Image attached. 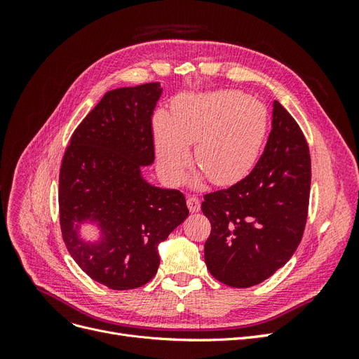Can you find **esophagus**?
<instances>
[{
  "mask_svg": "<svg viewBox=\"0 0 359 359\" xmlns=\"http://www.w3.org/2000/svg\"><path fill=\"white\" fill-rule=\"evenodd\" d=\"M187 206H189L190 212H198L201 210V201L198 198H194V196H189L187 198Z\"/></svg>",
  "mask_w": 359,
  "mask_h": 359,
  "instance_id": "34e87169",
  "label": "esophagus"
}]
</instances>
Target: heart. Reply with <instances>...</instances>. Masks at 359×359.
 <instances>
[{
  "instance_id": "heart-1",
  "label": "heart",
  "mask_w": 359,
  "mask_h": 359,
  "mask_svg": "<svg viewBox=\"0 0 359 359\" xmlns=\"http://www.w3.org/2000/svg\"><path fill=\"white\" fill-rule=\"evenodd\" d=\"M268 128L265 107L238 91L184 95L173 102L172 116L154 118L160 169L170 182L186 180L194 160L212 182L226 186L252 170Z\"/></svg>"
}]
</instances>
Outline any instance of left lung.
Returning <instances> with one entry per match:
<instances>
[{
	"label": "left lung",
	"instance_id": "obj_1",
	"mask_svg": "<svg viewBox=\"0 0 359 359\" xmlns=\"http://www.w3.org/2000/svg\"><path fill=\"white\" fill-rule=\"evenodd\" d=\"M311 161L307 140L292 115L273 103V128L264 154L245 178L203 196L211 223L205 264L231 287L262 283L301 243L307 222Z\"/></svg>",
	"mask_w": 359,
	"mask_h": 359
}]
</instances>
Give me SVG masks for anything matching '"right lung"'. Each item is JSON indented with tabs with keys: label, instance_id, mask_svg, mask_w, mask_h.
<instances>
[{
	"label": "right lung",
	"instance_id": "add662e5",
	"mask_svg": "<svg viewBox=\"0 0 359 359\" xmlns=\"http://www.w3.org/2000/svg\"><path fill=\"white\" fill-rule=\"evenodd\" d=\"M158 82L107 91L72 135L60 169V224L70 256L97 283L114 290L147 285L160 265L158 244L187 219L180 190L151 186V127ZM83 222L101 231L97 242L79 233Z\"/></svg>",
	"mask_w": 359,
	"mask_h": 359
}]
</instances>
